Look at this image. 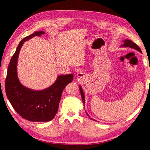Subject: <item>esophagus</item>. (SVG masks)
<instances>
[{"instance_id": "esophagus-1", "label": "esophagus", "mask_w": 150, "mask_h": 150, "mask_svg": "<svg viewBox=\"0 0 150 150\" xmlns=\"http://www.w3.org/2000/svg\"><path fill=\"white\" fill-rule=\"evenodd\" d=\"M83 77H84V74H83L82 72L78 73L77 74V76H76V78H77V79L78 81L82 80V79H83Z\"/></svg>"}]
</instances>
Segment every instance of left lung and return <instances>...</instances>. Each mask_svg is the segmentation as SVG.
Here are the masks:
<instances>
[{"instance_id":"8db88e82","label":"left lung","mask_w":150,"mask_h":150,"mask_svg":"<svg viewBox=\"0 0 150 150\" xmlns=\"http://www.w3.org/2000/svg\"><path fill=\"white\" fill-rule=\"evenodd\" d=\"M123 41H124V44H123L122 46H122V47H131V48H132V49H135V50H137V51H138L140 52H142V51H141V49H140V47H139L136 44H135V42H134L132 41L131 40L126 39V40H125ZM79 90H80L81 94V96H82V102H83V105H85V96H84V94H83L82 89V88H81V86H79ZM86 113H87V115L89 117L88 114L87 113V112H86ZM90 118H91L92 120L96 121L95 120L93 119V118H90Z\"/></svg>"}]
</instances>
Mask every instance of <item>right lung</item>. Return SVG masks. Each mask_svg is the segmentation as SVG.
Listing matches in <instances>:
<instances>
[{
	"label": "right lung",
	"instance_id": "obj_1",
	"mask_svg": "<svg viewBox=\"0 0 150 150\" xmlns=\"http://www.w3.org/2000/svg\"><path fill=\"white\" fill-rule=\"evenodd\" d=\"M45 34L36 32L21 41L12 56L5 79V92L13 109L23 118L30 122H46L52 120L59 109L62 91L72 82L73 74L60 75L49 87L40 91L33 90L21 84L17 74V62L24 42L35 36Z\"/></svg>",
	"mask_w": 150,
	"mask_h": 150
}]
</instances>
